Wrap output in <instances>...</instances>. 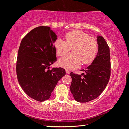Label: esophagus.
Returning <instances> with one entry per match:
<instances>
[{"instance_id":"1","label":"esophagus","mask_w":129,"mask_h":129,"mask_svg":"<svg viewBox=\"0 0 129 129\" xmlns=\"http://www.w3.org/2000/svg\"><path fill=\"white\" fill-rule=\"evenodd\" d=\"M66 73L68 74V75H69V74L70 73V72H69V70H68V69L66 70Z\"/></svg>"}]
</instances>
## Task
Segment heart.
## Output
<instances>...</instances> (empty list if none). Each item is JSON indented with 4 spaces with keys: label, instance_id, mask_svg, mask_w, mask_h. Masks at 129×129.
I'll return each mask as SVG.
<instances>
[{
    "label": "heart",
    "instance_id": "1",
    "mask_svg": "<svg viewBox=\"0 0 129 129\" xmlns=\"http://www.w3.org/2000/svg\"><path fill=\"white\" fill-rule=\"evenodd\" d=\"M65 41L57 39L53 43L58 56H63L71 48L73 52L59 60L60 67L72 70L79 67L81 62L88 64L94 59L98 51V43L94 38L81 30H74L65 34Z\"/></svg>",
    "mask_w": 129,
    "mask_h": 129
}]
</instances>
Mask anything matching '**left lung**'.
Returning a JSON list of instances; mask_svg holds the SVG:
<instances>
[{"label":"left lung","mask_w":129,"mask_h":129,"mask_svg":"<svg viewBox=\"0 0 129 129\" xmlns=\"http://www.w3.org/2000/svg\"><path fill=\"white\" fill-rule=\"evenodd\" d=\"M97 56L81 75L71 73L72 83L70 90L76 101L87 102L94 100L102 93L110 77V49L102 36L97 38Z\"/></svg>","instance_id":"8db88e82"}]
</instances>
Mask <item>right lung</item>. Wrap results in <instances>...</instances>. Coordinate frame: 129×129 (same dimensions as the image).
<instances>
[{
    "instance_id": "right-lung-1",
    "label": "right lung",
    "mask_w": 129,
    "mask_h": 129,
    "mask_svg": "<svg viewBox=\"0 0 129 129\" xmlns=\"http://www.w3.org/2000/svg\"><path fill=\"white\" fill-rule=\"evenodd\" d=\"M57 36L49 27L40 26L24 37L16 60V75L21 88L35 100L43 102L51 97L58 81L65 75L62 68L49 66L57 61L53 43Z\"/></svg>"
}]
</instances>
